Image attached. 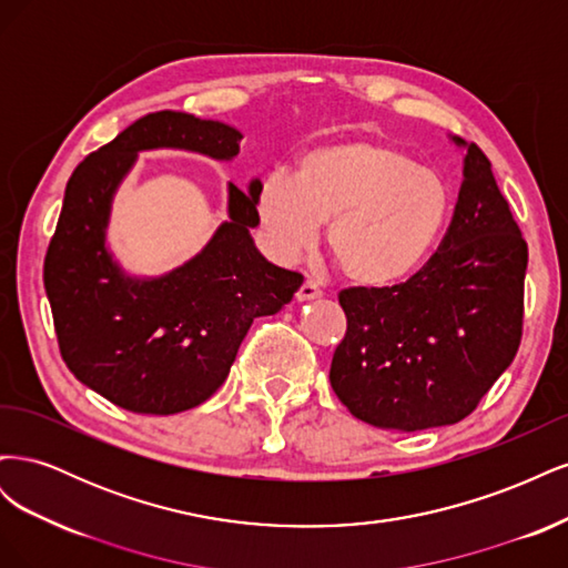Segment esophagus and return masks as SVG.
I'll return each instance as SVG.
<instances>
[{
	"label": "esophagus",
	"mask_w": 568,
	"mask_h": 568,
	"mask_svg": "<svg viewBox=\"0 0 568 568\" xmlns=\"http://www.w3.org/2000/svg\"><path fill=\"white\" fill-rule=\"evenodd\" d=\"M320 296H322V291H320L317 284H313V282H303L301 288L296 291V301H298V303L315 301V298H320Z\"/></svg>",
	"instance_id": "1"
}]
</instances>
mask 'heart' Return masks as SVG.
Segmentation results:
<instances>
[{
  "label": "heart",
  "mask_w": 568,
  "mask_h": 568,
  "mask_svg": "<svg viewBox=\"0 0 568 568\" xmlns=\"http://www.w3.org/2000/svg\"><path fill=\"white\" fill-rule=\"evenodd\" d=\"M255 220L274 261L317 244L324 222L343 277L359 288H393L424 267L450 220V186L403 149L338 140L298 156L294 178L257 184Z\"/></svg>",
  "instance_id": "b5f03b06"
}]
</instances>
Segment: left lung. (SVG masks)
Masks as SVG:
<instances>
[{
  "label": "left lung",
  "instance_id": "obj_1",
  "mask_svg": "<svg viewBox=\"0 0 568 568\" xmlns=\"http://www.w3.org/2000/svg\"><path fill=\"white\" fill-rule=\"evenodd\" d=\"M450 142L467 156L440 251L405 284L338 296L348 332L332 388L353 417L386 432L457 424L519 351L528 246L486 153Z\"/></svg>",
  "mask_w": 568,
  "mask_h": 568
}]
</instances>
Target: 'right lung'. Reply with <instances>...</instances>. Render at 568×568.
I'll use <instances>...</instances> for the list:
<instances>
[{
    "label": "right lung",
    "instance_id": "obj_1",
    "mask_svg": "<svg viewBox=\"0 0 568 568\" xmlns=\"http://www.w3.org/2000/svg\"><path fill=\"white\" fill-rule=\"evenodd\" d=\"M242 132L189 113L136 120L90 153L65 184L44 261V288L68 369L136 415H178L225 384L255 317L274 315L303 284L255 248L253 194L227 182V220L180 267L140 277L118 263L109 225L120 184L142 151L178 149L234 161Z\"/></svg>",
    "mask_w": 568,
    "mask_h": 568
}]
</instances>
